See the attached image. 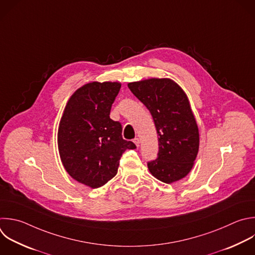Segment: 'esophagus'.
Masks as SVG:
<instances>
[{"mask_svg":"<svg viewBox=\"0 0 255 255\" xmlns=\"http://www.w3.org/2000/svg\"><path fill=\"white\" fill-rule=\"evenodd\" d=\"M133 142L135 143V145H136L137 147H139V145H140V141H139V138H134V139H133Z\"/></svg>","mask_w":255,"mask_h":255,"instance_id":"1","label":"esophagus"}]
</instances>
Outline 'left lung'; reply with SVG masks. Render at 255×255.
<instances>
[{"mask_svg":"<svg viewBox=\"0 0 255 255\" xmlns=\"http://www.w3.org/2000/svg\"><path fill=\"white\" fill-rule=\"evenodd\" d=\"M128 87L150 111L158 134V157L147 164L150 173L167 184L184 178L199 149L198 126L187 95L168 78L132 82Z\"/></svg>","mask_w":255,"mask_h":255,"instance_id":"1","label":"left lung"}]
</instances>
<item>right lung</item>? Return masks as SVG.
I'll return each instance as SVG.
<instances>
[{
    "label": "right lung",
    "instance_id": "add662e5",
    "mask_svg": "<svg viewBox=\"0 0 255 255\" xmlns=\"http://www.w3.org/2000/svg\"><path fill=\"white\" fill-rule=\"evenodd\" d=\"M119 82H91L68 100L58 128L62 164L76 181L99 188L118 171L119 160L136 145L122 138V126L110 118Z\"/></svg>",
    "mask_w": 255,
    "mask_h": 255
}]
</instances>
